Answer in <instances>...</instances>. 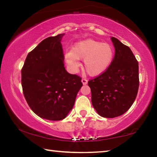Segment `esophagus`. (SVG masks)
Masks as SVG:
<instances>
[{"mask_svg":"<svg viewBox=\"0 0 157 157\" xmlns=\"http://www.w3.org/2000/svg\"><path fill=\"white\" fill-rule=\"evenodd\" d=\"M82 82L84 85H86L87 83H88V80L86 79H82Z\"/></svg>","mask_w":157,"mask_h":157,"instance_id":"1","label":"esophagus"}]
</instances>
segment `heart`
<instances>
[{"mask_svg":"<svg viewBox=\"0 0 157 157\" xmlns=\"http://www.w3.org/2000/svg\"><path fill=\"white\" fill-rule=\"evenodd\" d=\"M114 57V49L111 44L88 39L77 42L65 59L73 70L78 67V59H83V68L90 76L102 75L109 67Z\"/></svg>","mask_w":157,"mask_h":157,"instance_id":"heart-1","label":"heart"}]
</instances>
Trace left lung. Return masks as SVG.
Masks as SVG:
<instances>
[{"instance_id":"1","label":"left lung","mask_w":157,"mask_h":157,"mask_svg":"<svg viewBox=\"0 0 157 157\" xmlns=\"http://www.w3.org/2000/svg\"><path fill=\"white\" fill-rule=\"evenodd\" d=\"M115 55L109 67L102 75L89 81L91 102L104 118L123 115L136 99L139 86V63L131 49L111 37Z\"/></svg>"}]
</instances>
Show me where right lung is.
<instances>
[{
  "instance_id": "obj_1",
  "label": "right lung",
  "mask_w": 157,
  "mask_h": 157,
  "mask_svg": "<svg viewBox=\"0 0 157 157\" xmlns=\"http://www.w3.org/2000/svg\"><path fill=\"white\" fill-rule=\"evenodd\" d=\"M65 34L50 36L28 53L21 70L23 95L29 107L41 118L64 119L72 110L82 78L64 67L61 41Z\"/></svg>"
}]
</instances>
